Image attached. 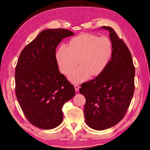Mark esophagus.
Returning <instances> with one entry per match:
<instances>
[{
	"label": "esophagus",
	"instance_id": "34e87169",
	"mask_svg": "<svg viewBox=\"0 0 150 150\" xmlns=\"http://www.w3.org/2000/svg\"><path fill=\"white\" fill-rule=\"evenodd\" d=\"M80 88V86L79 85H77V84H76L75 85V89L76 92H78L79 91V89Z\"/></svg>",
	"mask_w": 150,
	"mask_h": 150
}]
</instances>
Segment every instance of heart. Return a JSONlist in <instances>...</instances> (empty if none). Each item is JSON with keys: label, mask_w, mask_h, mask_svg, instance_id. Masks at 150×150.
<instances>
[{"label": "heart", "mask_w": 150, "mask_h": 150, "mask_svg": "<svg viewBox=\"0 0 150 150\" xmlns=\"http://www.w3.org/2000/svg\"><path fill=\"white\" fill-rule=\"evenodd\" d=\"M112 53V42L108 38L84 33L72 38L68 46H60L56 52V59L64 75L70 74L78 63L80 64L69 75L70 81L79 83L91 75L101 74L109 64Z\"/></svg>", "instance_id": "b5f03b06"}]
</instances>
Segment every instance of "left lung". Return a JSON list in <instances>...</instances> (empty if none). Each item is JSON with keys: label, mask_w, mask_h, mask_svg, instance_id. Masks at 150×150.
<instances>
[{"label": "left lung", "mask_w": 150, "mask_h": 150, "mask_svg": "<svg viewBox=\"0 0 150 150\" xmlns=\"http://www.w3.org/2000/svg\"><path fill=\"white\" fill-rule=\"evenodd\" d=\"M101 28L110 32L112 58L101 74L82 83L79 90L86 99V124L97 130L112 127L124 118L133 97L135 76L131 54L125 44L112 28Z\"/></svg>", "instance_id": "obj_1"}]
</instances>
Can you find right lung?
Returning <instances> with one entry per match:
<instances>
[{
  "mask_svg": "<svg viewBox=\"0 0 150 150\" xmlns=\"http://www.w3.org/2000/svg\"><path fill=\"white\" fill-rule=\"evenodd\" d=\"M75 34L63 28L47 29L23 49L15 70L16 98L28 120L49 130L63 122L62 107L75 96L74 86L60 74L56 49Z\"/></svg>",
  "mask_w": 150,
  "mask_h": 150,
  "instance_id": "obj_1",
  "label": "right lung"
}]
</instances>
